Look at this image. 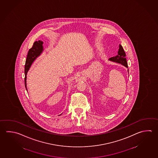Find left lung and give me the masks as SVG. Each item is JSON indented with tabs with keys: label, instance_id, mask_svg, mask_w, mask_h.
<instances>
[{
	"label": "left lung",
	"instance_id": "1",
	"mask_svg": "<svg viewBox=\"0 0 158 158\" xmlns=\"http://www.w3.org/2000/svg\"><path fill=\"white\" fill-rule=\"evenodd\" d=\"M125 57H126V54L123 50V47L121 44H120L118 51V55L115 57L110 58H109V60L112 62H115L116 63H120L125 67H126V68H128L127 63V60ZM128 72H129V69H128Z\"/></svg>",
	"mask_w": 158,
	"mask_h": 158
}]
</instances>
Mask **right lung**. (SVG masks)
Here are the masks:
<instances>
[{
  "label": "right lung",
  "instance_id": "obj_1",
  "mask_svg": "<svg viewBox=\"0 0 158 158\" xmlns=\"http://www.w3.org/2000/svg\"><path fill=\"white\" fill-rule=\"evenodd\" d=\"M43 42L41 40L35 41V43H33V45L32 46V48L29 49L28 55L27 57V59L26 60V64H25V67H24V73H25V78H24V83H25V87L27 91V83H26V80H27V74L29 68L32 65V63L34 62V60L40 56L42 52H43Z\"/></svg>",
  "mask_w": 158,
  "mask_h": 158
}]
</instances>
